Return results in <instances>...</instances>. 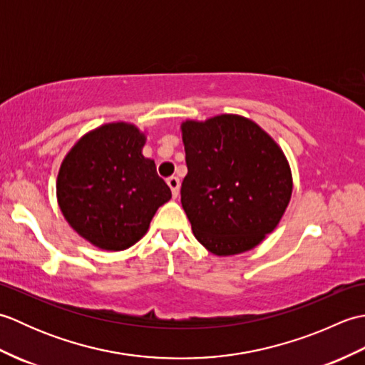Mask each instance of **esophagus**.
Here are the masks:
<instances>
[{
    "label": "esophagus",
    "mask_w": 365,
    "mask_h": 365,
    "mask_svg": "<svg viewBox=\"0 0 365 365\" xmlns=\"http://www.w3.org/2000/svg\"><path fill=\"white\" fill-rule=\"evenodd\" d=\"M168 185L170 191H173V197L175 199L178 196V190H180V180H178L177 177H170L168 178Z\"/></svg>",
    "instance_id": "obj_1"
}]
</instances>
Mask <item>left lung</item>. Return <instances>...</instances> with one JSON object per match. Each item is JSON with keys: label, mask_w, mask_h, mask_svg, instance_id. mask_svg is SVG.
<instances>
[{"label": "left lung", "mask_w": 365, "mask_h": 365, "mask_svg": "<svg viewBox=\"0 0 365 365\" xmlns=\"http://www.w3.org/2000/svg\"><path fill=\"white\" fill-rule=\"evenodd\" d=\"M188 174L182 207L197 242L216 255L252 250L292 197L284 152L257 123L235 114L182 123Z\"/></svg>", "instance_id": "obj_1"}]
</instances>
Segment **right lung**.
Returning a JSON list of instances; mask_svg holds the SVG:
<instances>
[{"label":"right lung","instance_id":"right-lung-1","mask_svg":"<svg viewBox=\"0 0 365 365\" xmlns=\"http://www.w3.org/2000/svg\"><path fill=\"white\" fill-rule=\"evenodd\" d=\"M144 144V133L131 123H106L84 135L61 165V212L78 235L100 250L133 246L158 207L170 199L155 161L141 153Z\"/></svg>","mask_w":365,"mask_h":365}]
</instances>
